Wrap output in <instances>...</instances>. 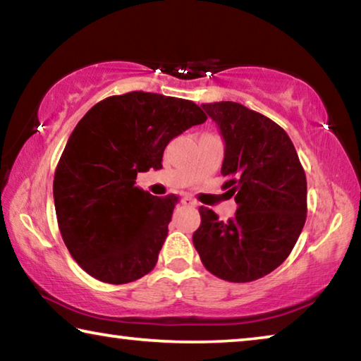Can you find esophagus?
I'll list each match as a JSON object with an SVG mask.
<instances>
[{
    "label": "esophagus",
    "instance_id": "34e87169",
    "mask_svg": "<svg viewBox=\"0 0 361 361\" xmlns=\"http://www.w3.org/2000/svg\"><path fill=\"white\" fill-rule=\"evenodd\" d=\"M183 205H190V207H196V201H194V199H191V197H188V196H185V197H181V201H180Z\"/></svg>",
    "mask_w": 361,
    "mask_h": 361
}]
</instances>
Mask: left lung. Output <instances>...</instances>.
<instances>
[{
    "label": "left lung",
    "mask_w": 361,
    "mask_h": 361,
    "mask_svg": "<svg viewBox=\"0 0 361 361\" xmlns=\"http://www.w3.org/2000/svg\"><path fill=\"white\" fill-rule=\"evenodd\" d=\"M225 140L223 190L236 215L220 221L199 207L194 247L207 270L230 283H249L288 259L307 219V178L288 133L239 102L202 104Z\"/></svg>",
    "instance_id": "left-lung-1"
}]
</instances>
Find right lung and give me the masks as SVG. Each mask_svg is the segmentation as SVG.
I'll use <instances>...</instances> for the list:
<instances>
[{
	"label": "right lung",
	"instance_id": "right-lung-1",
	"mask_svg": "<svg viewBox=\"0 0 361 361\" xmlns=\"http://www.w3.org/2000/svg\"><path fill=\"white\" fill-rule=\"evenodd\" d=\"M205 120L192 101L131 91L99 101L77 123L53 194L61 236L91 276L127 284L156 267L178 199L142 191L136 175L162 169L169 142Z\"/></svg>",
	"mask_w": 361,
	"mask_h": 361
}]
</instances>
